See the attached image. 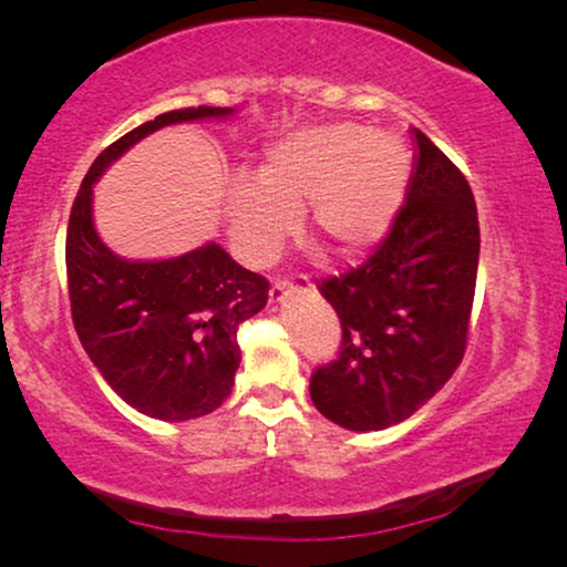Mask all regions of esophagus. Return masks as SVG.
Segmentation results:
<instances>
[{
	"label": "esophagus",
	"instance_id": "1",
	"mask_svg": "<svg viewBox=\"0 0 567 567\" xmlns=\"http://www.w3.org/2000/svg\"><path fill=\"white\" fill-rule=\"evenodd\" d=\"M309 289H312V281H309V276L305 274L293 276V281H289V278H276L274 286H270V299L281 301L293 291H309Z\"/></svg>",
	"mask_w": 567,
	"mask_h": 567
}]
</instances>
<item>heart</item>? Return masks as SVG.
I'll list each match as a JSON object with an SVG mask.
<instances>
[{
    "instance_id": "b5f03b06",
    "label": "heart",
    "mask_w": 567,
    "mask_h": 567,
    "mask_svg": "<svg viewBox=\"0 0 567 567\" xmlns=\"http://www.w3.org/2000/svg\"><path fill=\"white\" fill-rule=\"evenodd\" d=\"M408 152L361 126L299 131L274 144L258 183L239 181L229 196V229L252 266L281 252L297 216L343 260H359L386 237L408 183Z\"/></svg>"
}]
</instances>
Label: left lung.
I'll return each instance as SVG.
<instances>
[{"label":"left lung","mask_w":567,"mask_h":567,"mask_svg":"<svg viewBox=\"0 0 567 567\" xmlns=\"http://www.w3.org/2000/svg\"><path fill=\"white\" fill-rule=\"evenodd\" d=\"M405 204L367 262L324 278L340 348L309 379L315 408L348 431L405 421L449 382L467 348L480 221L460 167L413 128Z\"/></svg>","instance_id":"left-lung-1"}]
</instances>
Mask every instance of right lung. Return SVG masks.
Returning <instances> with one entry per match:
<instances>
[{
  "label": "right lung",
  "instance_id": "add662e5",
  "mask_svg": "<svg viewBox=\"0 0 567 567\" xmlns=\"http://www.w3.org/2000/svg\"><path fill=\"white\" fill-rule=\"evenodd\" d=\"M231 107H181L128 131L84 175L66 227L74 330L100 374L138 413L190 421L214 413L235 386L237 330L268 305V281L216 243L167 260H126L92 221V185L144 136L169 123L227 118Z\"/></svg>",
  "mask_w": 567,
  "mask_h": 567
}]
</instances>
